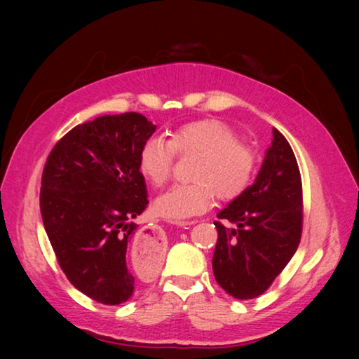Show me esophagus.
Here are the masks:
<instances>
[{"instance_id":"1","label":"esophagus","mask_w":359,"mask_h":359,"mask_svg":"<svg viewBox=\"0 0 359 359\" xmlns=\"http://www.w3.org/2000/svg\"><path fill=\"white\" fill-rule=\"evenodd\" d=\"M196 222H185L184 224H193ZM142 239L147 242V245L151 248V250H158L163 245V238H161V233L158 231L156 228H149L145 229V233L142 234Z\"/></svg>"}]
</instances>
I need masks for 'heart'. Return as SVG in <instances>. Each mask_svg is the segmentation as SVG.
Here are the masks:
<instances>
[{
	"label": "heart",
	"instance_id": "1",
	"mask_svg": "<svg viewBox=\"0 0 359 359\" xmlns=\"http://www.w3.org/2000/svg\"><path fill=\"white\" fill-rule=\"evenodd\" d=\"M177 154L198 155L190 172L193 182L171 187L154 205L156 215L174 223L209 210L215 194L224 203L238 199L257 171L253 149L238 141V133L217 118L182 125L172 131L171 139H147L139 151V171L150 184L160 187L171 179Z\"/></svg>",
	"mask_w": 359,
	"mask_h": 359
}]
</instances>
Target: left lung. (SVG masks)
I'll use <instances>...</instances> for the list:
<instances>
[{
  "label": "left lung",
  "mask_w": 359,
  "mask_h": 359,
  "mask_svg": "<svg viewBox=\"0 0 359 359\" xmlns=\"http://www.w3.org/2000/svg\"><path fill=\"white\" fill-rule=\"evenodd\" d=\"M217 217V283L236 299L258 297L290 263L302 234L301 172L280 131L274 128L255 184ZM222 219L236 226L226 229Z\"/></svg>",
  "instance_id": "left-lung-1"
}]
</instances>
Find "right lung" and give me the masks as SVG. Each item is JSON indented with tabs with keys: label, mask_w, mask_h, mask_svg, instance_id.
<instances>
[{
	"label": "right lung",
	"mask_w": 359,
	"mask_h": 359,
	"mask_svg": "<svg viewBox=\"0 0 359 359\" xmlns=\"http://www.w3.org/2000/svg\"><path fill=\"white\" fill-rule=\"evenodd\" d=\"M156 130L144 115H102L77 125L53 145L41 180V215L60 267L90 299L128 301L137 278L126 247L136 236L131 220L147 208L139 151Z\"/></svg>",
	"instance_id": "right-lung-1"
}]
</instances>
